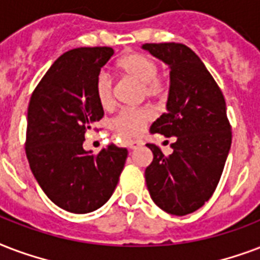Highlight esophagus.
<instances>
[{"mask_svg":"<svg viewBox=\"0 0 260 260\" xmlns=\"http://www.w3.org/2000/svg\"><path fill=\"white\" fill-rule=\"evenodd\" d=\"M128 149H137L138 146L142 145V141H138V140H134V141H128Z\"/></svg>","mask_w":260,"mask_h":260,"instance_id":"34e87169","label":"esophagus"}]
</instances>
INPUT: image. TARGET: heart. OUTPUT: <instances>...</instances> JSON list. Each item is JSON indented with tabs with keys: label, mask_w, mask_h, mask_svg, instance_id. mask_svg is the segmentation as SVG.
Listing matches in <instances>:
<instances>
[{
	"label": "heart",
	"mask_w": 260,
	"mask_h": 260,
	"mask_svg": "<svg viewBox=\"0 0 260 260\" xmlns=\"http://www.w3.org/2000/svg\"><path fill=\"white\" fill-rule=\"evenodd\" d=\"M120 73L140 82L144 94L148 98L157 99L166 96L167 86L161 78H158L157 62L141 53L124 55L116 62ZM94 96L100 107L110 108L114 104L112 80L107 73H99L94 81ZM153 114L148 108H124L111 120L112 132L122 138H132L140 134L146 124L152 120Z\"/></svg>",
	"instance_id": "1"
}]
</instances>
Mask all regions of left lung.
<instances>
[{"mask_svg": "<svg viewBox=\"0 0 260 260\" xmlns=\"http://www.w3.org/2000/svg\"><path fill=\"white\" fill-rule=\"evenodd\" d=\"M142 48L170 68L167 112L150 133L176 137L164 156L153 144L145 179L153 202L174 216H186L207 202L220 182L232 144L224 94L201 58L182 43H145Z\"/></svg>", "mask_w": 260, "mask_h": 260, "instance_id": "1", "label": "left lung"}]
</instances>
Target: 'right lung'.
I'll use <instances>...</instances> for the list:
<instances>
[{
    "mask_svg": "<svg viewBox=\"0 0 260 260\" xmlns=\"http://www.w3.org/2000/svg\"><path fill=\"white\" fill-rule=\"evenodd\" d=\"M111 47H80L62 54L29 100L25 153L44 194L66 212L85 214L111 198L127 158L114 144L92 154L85 132L104 111L94 81L112 57Z\"/></svg>",
    "mask_w": 260,
    "mask_h": 260,
    "instance_id": "add662e5",
    "label": "right lung"
}]
</instances>
